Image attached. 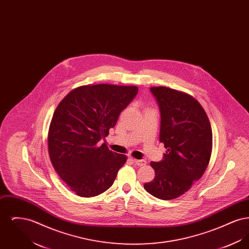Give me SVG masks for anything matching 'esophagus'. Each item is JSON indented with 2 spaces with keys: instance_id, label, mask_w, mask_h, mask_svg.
Listing matches in <instances>:
<instances>
[{
  "instance_id": "esophagus-1",
  "label": "esophagus",
  "mask_w": 249,
  "mask_h": 249,
  "mask_svg": "<svg viewBox=\"0 0 249 249\" xmlns=\"http://www.w3.org/2000/svg\"><path fill=\"white\" fill-rule=\"evenodd\" d=\"M132 161L137 166H143L146 164V161L144 160H135V159H133Z\"/></svg>"
}]
</instances>
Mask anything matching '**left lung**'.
I'll return each mask as SVG.
<instances>
[{
    "label": "left lung",
    "mask_w": 249,
    "mask_h": 249,
    "mask_svg": "<svg viewBox=\"0 0 249 249\" xmlns=\"http://www.w3.org/2000/svg\"><path fill=\"white\" fill-rule=\"evenodd\" d=\"M160 110V141L163 160L152 161L155 178L144 190L160 200H173L190 190L209 164L213 134L209 119L192 96L166 87H152Z\"/></svg>",
    "instance_id": "8db88e82"
}]
</instances>
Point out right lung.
Instances as JSON below:
<instances>
[{"label":"right lung","mask_w":249,"mask_h":249,"mask_svg":"<svg viewBox=\"0 0 249 249\" xmlns=\"http://www.w3.org/2000/svg\"><path fill=\"white\" fill-rule=\"evenodd\" d=\"M137 92L135 86H81L56 108L48 130V153L59 178L76 195L94 197L113 185L127 157L100 141Z\"/></svg>","instance_id":"add662e5"}]
</instances>
